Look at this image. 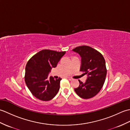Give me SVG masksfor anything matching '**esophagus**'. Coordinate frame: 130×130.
I'll list each match as a JSON object with an SVG mask.
<instances>
[{
	"mask_svg": "<svg viewBox=\"0 0 130 130\" xmlns=\"http://www.w3.org/2000/svg\"><path fill=\"white\" fill-rule=\"evenodd\" d=\"M68 79L69 80H73V79L71 78H68Z\"/></svg>",
	"mask_w": 130,
	"mask_h": 130,
	"instance_id": "34e87169",
	"label": "esophagus"
}]
</instances>
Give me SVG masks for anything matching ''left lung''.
<instances>
[{"label": "left lung", "instance_id": "8db88e82", "mask_svg": "<svg viewBox=\"0 0 130 130\" xmlns=\"http://www.w3.org/2000/svg\"><path fill=\"white\" fill-rule=\"evenodd\" d=\"M73 51L82 57L80 71L88 75L85 83L79 80V86L74 90L82 98H92L99 92L106 79L107 69L104 58L100 52L90 46H78Z\"/></svg>", "mask_w": 130, "mask_h": 130}]
</instances>
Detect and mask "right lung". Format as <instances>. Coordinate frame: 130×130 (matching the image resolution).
Segmentation results:
<instances>
[{"mask_svg": "<svg viewBox=\"0 0 130 130\" xmlns=\"http://www.w3.org/2000/svg\"><path fill=\"white\" fill-rule=\"evenodd\" d=\"M65 51L43 50L33 56L27 63L24 76L26 84L36 98L43 101L51 100L60 89V78L48 79L52 68L56 67Z\"/></svg>", "mask_w": 130, "mask_h": 130, "instance_id": "right-lung-1", "label": "right lung"}]
</instances>
